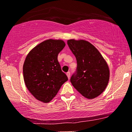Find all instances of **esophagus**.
Returning a JSON list of instances; mask_svg holds the SVG:
<instances>
[{
  "label": "esophagus",
  "mask_w": 132,
  "mask_h": 132,
  "mask_svg": "<svg viewBox=\"0 0 132 132\" xmlns=\"http://www.w3.org/2000/svg\"><path fill=\"white\" fill-rule=\"evenodd\" d=\"M66 75H67V76L68 77V79H70V78H71V72H68L66 73Z\"/></svg>",
  "instance_id": "esophagus-1"
}]
</instances>
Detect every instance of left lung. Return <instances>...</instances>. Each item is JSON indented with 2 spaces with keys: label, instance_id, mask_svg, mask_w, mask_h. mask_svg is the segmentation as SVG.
Instances as JSON below:
<instances>
[{
  "label": "left lung",
  "instance_id": "obj_1",
  "mask_svg": "<svg viewBox=\"0 0 132 132\" xmlns=\"http://www.w3.org/2000/svg\"><path fill=\"white\" fill-rule=\"evenodd\" d=\"M70 50L76 58L77 67L71 82L82 96L93 99L102 94L109 80V68L94 45L84 40H68Z\"/></svg>",
  "mask_w": 132,
  "mask_h": 132
}]
</instances>
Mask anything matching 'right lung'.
Masks as SVG:
<instances>
[{"label": "right lung", "mask_w": 132, "mask_h": 132, "mask_svg": "<svg viewBox=\"0 0 132 132\" xmlns=\"http://www.w3.org/2000/svg\"><path fill=\"white\" fill-rule=\"evenodd\" d=\"M65 45L61 40H46L34 47L24 60L26 86L37 100L45 103L51 101L68 80L57 59Z\"/></svg>", "instance_id": "1"}]
</instances>
